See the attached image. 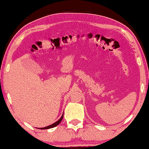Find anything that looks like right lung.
<instances>
[{
  "label": "right lung",
  "instance_id": "1",
  "mask_svg": "<svg viewBox=\"0 0 149 149\" xmlns=\"http://www.w3.org/2000/svg\"><path fill=\"white\" fill-rule=\"evenodd\" d=\"M62 118H63V114H62V116H61V118H60V119L57 121V122H56L55 123H52V125H49V126H47V127H42V128H41V130H46V129H50V128H52V127H56V125H58L59 124V123L61 122V121H62Z\"/></svg>",
  "mask_w": 149,
  "mask_h": 149
}]
</instances>
